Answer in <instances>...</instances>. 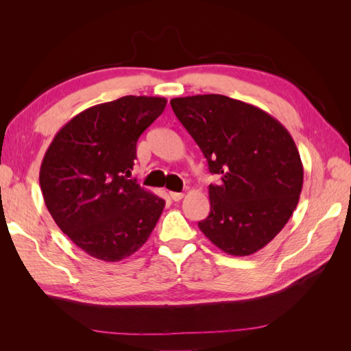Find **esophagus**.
Listing matches in <instances>:
<instances>
[{"label": "esophagus", "instance_id": "34e87169", "mask_svg": "<svg viewBox=\"0 0 351 351\" xmlns=\"http://www.w3.org/2000/svg\"><path fill=\"white\" fill-rule=\"evenodd\" d=\"M183 193H178V192H169V197H171L174 202H178V200H182L183 199Z\"/></svg>", "mask_w": 351, "mask_h": 351}]
</instances>
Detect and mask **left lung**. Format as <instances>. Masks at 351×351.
<instances>
[{"label":"left lung","mask_w":351,"mask_h":351,"mask_svg":"<svg viewBox=\"0 0 351 351\" xmlns=\"http://www.w3.org/2000/svg\"><path fill=\"white\" fill-rule=\"evenodd\" d=\"M177 119L206 158L210 212L204 234L232 256L261 250L289 222L303 187L300 154L272 115L224 95L169 101Z\"/></svg>","instance_id":"1"}]
</instances>
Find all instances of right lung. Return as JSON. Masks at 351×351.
<instances>
[{
	"mask_svg": "<svg viewBox=\"0 0 351 351\" xmlns=\"http://www.w3.org/2000/svg\"><path fill=\"white\" fill-rule=\"evenodd\" d=\"M165 98L123 97L82 111L51 142L39 184L56 224L105 262L132 256L149 239L165 200L129 180L136 145Z\"/></svg>",
	"mask_w": 351,
	"mask_h": 351,
	"instance_id": "right-lung-1",
	"label": "right lung"
}]
</instances>
